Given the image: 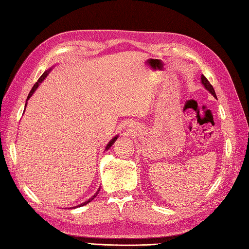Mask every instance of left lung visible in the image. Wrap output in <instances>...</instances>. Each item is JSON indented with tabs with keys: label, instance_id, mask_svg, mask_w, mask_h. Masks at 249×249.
Instances as JSON below:
<instances>
[{
	"label": "left lung",
	"instance_id": "left-lung-1",
	"mask_svg": "<svg viewBox=\"0 0 249 249\" xmlns=\"http://www.w3.org/2000/svg\"><path fill=\"white\" fill-rule=\"evenodd\" d=\"M201 81H202V84H203V86L205 87V89H208V91H209L211 94H212L214 97H216V94H215V91H214V88L212 87V84H211V83L209 82L208 79H206L203 75L201 76Z\"/></svg>",
	"mask_w": 249,
	"mask_h": 249
}]
</instances>
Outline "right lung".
<instances>
[{
	"label": "right lung",
	"instance_id": "obj_1",
	"mask_svg": "<svg viewBox=\"0 0 249 249\" xmlns=\"http://www.w3.org/2000/svg\"><path fill=\"white\" fill-rule=\"evenodd\" d=\"M48 72H49V71H45L44 73H43V75H41L40 77H39V79H38V80H37V82L34 84V87L33 88H32V89H31V91H30V93H29V95H28V98H26V99H29L31 96H32V94H33L34 93V91H35V89H37V88H38V86H39V83L41 82V81H43L44 80V79L47 77V75H48ZM116 139H118V136H115L114 137V138L112 139V140H111L110 142H109V143L107 144V146H106V150H108L109 149V147L111 146V145H112L113 143H114V141L116 140ZM99 193V189L97 190V193H96V195H94V197L93 198H91V199H89L88 201H86V202H84V203H82V204H80V205H78V206H82V205H84V204H88L89 202V201H92L95 197H96V196H97V194ZM76 208H77V206H76Z\"/></svg>",
	"mask_w": 249,
	"mask_h": 249
}]
</instances>
